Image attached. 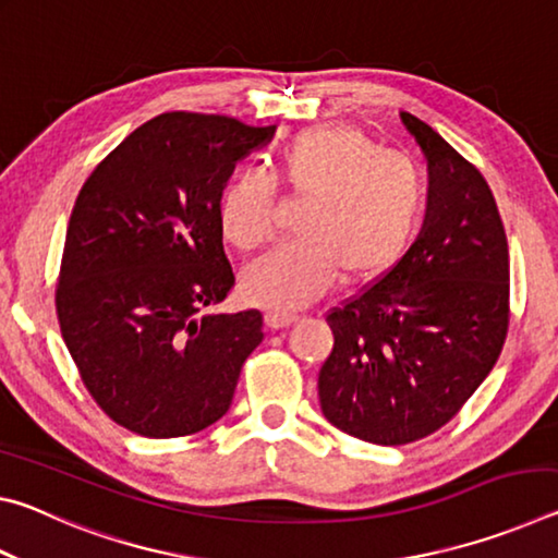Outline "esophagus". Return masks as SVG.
<instances>
[{"instance_id":"esophagus-1","label":"esophagus","mask_w":558,"mask_h":558,"mask_svg":"<svg viewBox=\"0 0 558 558\" xmlns=\"http://www.w3.org/2000/svg\"><path fill=\"white\" fill-rule=\"evenodd\" d=\"M292 323H298L295 313H286V310H270V313H266V325L270 329H282Z\"/></svg>"}]
</instances>
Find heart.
Here are the masks:
<instances>
[{"mask_svg": "<svg viewBox=\"0 0 558 558\" xmlns=\"http://www.w3.org/2000/svg\"><path fill=\"white\" fill-rule=\"evenodd\" d=\"M276 186L305 199L298 239L243 270V292L258 305L302 307L342 276L381 278L399 263L426 211V177L409 157L381 153L352 125H317L280 147L272 172H241L223 186L226 241L256 251L276 229Z\"/></svg>", "mask_w": 558, "mask_h": 558, "instance_id": "heart-1", "label": "heart"}]
</instances>
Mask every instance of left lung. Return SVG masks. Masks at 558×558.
<instances>
[{
	"mask_svg": "<svg viewBox=\"0 0 558 558\" xmlns=\"http://www.w3.org/2000/svg\"><path fill=\"white\" fill-rule=\"evenodd\" d=\"M428 159L418 239L384 276L327 313L332 352L317 393L335 428L405 446L456 418L502 352L509 248L493 189L436 130L401 112Z\"/></svg>",
	"mask_w": 558,
	"mask_h": 558,
	"instance_id": "left-lung-1",
	"label": "left lung"
}]
</instances>
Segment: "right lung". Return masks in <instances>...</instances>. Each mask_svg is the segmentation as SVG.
Returning <instances> with one entry per match:
<instances>
[{"mask_svg":"<svg viewBox=\"0 0 558 558\" xmlns=\"http://www.w3.org/2000/svg\"><path fill=\"white\" fill-rule=\"evenodd\" d=\"M276 125L165 112L93 169L56 282L61 337L102 413L145 438H182L229 411L263 315H209L235 286L219 199Z\"/></svg>","mask_w":558,"mask_h":558,"instance_id":"add662e5","label":"right lung"}]
</instances>
